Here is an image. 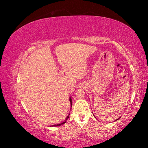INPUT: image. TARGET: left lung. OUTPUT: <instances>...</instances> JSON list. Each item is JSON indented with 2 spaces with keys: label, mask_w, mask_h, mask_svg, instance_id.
<instances>
[{
  "label": "left lung",
  "mask_w": 148,
  "mask_h": 148,
  "mask_svg": "<svg viewBox=\"0 0 148 148\" xmlns=\"http://www.w3.org/2000/svg\"><path fill=\"white\" fill-rule=\"evenodd\" d=\"M119 118H118V119H119ZM118 119H116V120H118ZM116 120H115V121H116Z\"/></svg>",
  "instance_id": "left-lung-1"
}]
</instances>
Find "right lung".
Listing matches in <instances>:
<instances>
[{"label":"right lung","mask_w":148,"mask_h":148,"mask_svg":"<svg viewBox=\"0 0 148 148\" xmlns=\"http://www.w3.org/2000/svg\"><path fill=\"white\" fill-rule=\"evenodd\" d=\"M69 100H70V102H71V106L72 107V99H71V97H70V99H69ZM69 115H70V114H69V115L67 116V117L66 118V119H65V120L64 122L62 123H60V124H56V125H51V127H58V126H60V125H64V124L65 123H66V120H67V119L69 118Z\"/></svg>","instance_id":"add662e5"}]
</instances>
